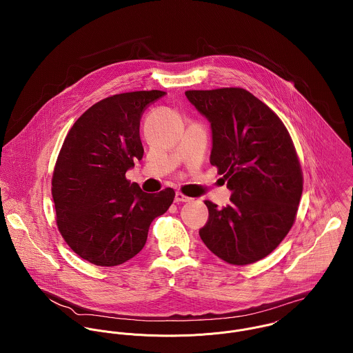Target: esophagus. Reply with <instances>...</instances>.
Returning a JSON list of instances; mask_svg holds the SVG:
<instances>
[{"mask_svg": "<svg viewBox=\"0 0 353 353\" xmlns=\"http://www.w3.org/2000/svg\"><path fill=\"white\" fill-rule=\"evenodd\" d=\"M189 201H192V199H190V197H188V196L182 194L181 192H176V193H175V202H176V203H179V202Z\"/></svg>", "mask_w": 353, "mask_h": 353, "instance_id": "obj_1", "label": "esophagus"}]
</instances>
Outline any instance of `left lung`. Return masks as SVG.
I'll return each mask as SVG.
<instances>
[{
	"instance_id": "left-lung-1",
	"label": "left lung",
	"mask_w": 353,
	"mask_h": 353,
	"mask_svg": "<svg viewBox=\"0 0 353 353\" xmlns=\"http://www.w3.org/2000/svg\"><path fill=\"white\" fill-rule=\"evenodd\" d=\"M185 95L210 122V164L231 190L223 209L205 201L202 242L228 263L256 262L281 243L296 217L303 174L292 139L277 114L243 88Z\"/></svg>"
}]
</instances>
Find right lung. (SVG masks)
I'll return each instance as SVG.
<instances>
[{
	"label": "right lung",
	"instance_id": "add662e5",
	"mask_svg": "<svg viewBox=\"0 0 353 353\" xmlns=\"http://www.w3.org/2000/svg\"><path fill=\"white\" fill-rule=\"evenodd\" d=\"M164 95L152 90L105 98L65 137L51 179L57 225L68 246L94 265L117 266L141 252L153 219L174 201L171 188L145 193L125 176L144 154L141 115Z\"/></svg>",
	"mask_w": 353,
	"mask_h": 353
}]
</instances>
